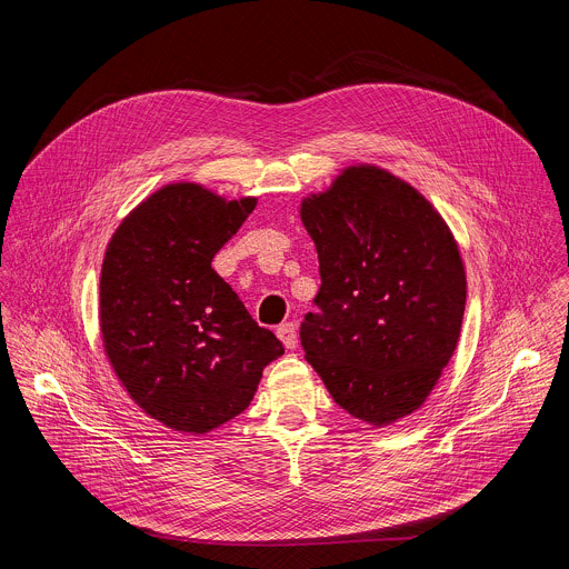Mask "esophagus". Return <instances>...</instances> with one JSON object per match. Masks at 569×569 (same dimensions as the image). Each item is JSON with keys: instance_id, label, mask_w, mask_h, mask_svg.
<instances>
[{"instance_id": "34e87169", "label": "esophagus", "mask_w": 569, "mask_h": 569, "mask_svg": "<svg viewBox=\"0 0 569 569\" xmlns=\"http://www.w3.org/2000/svg\"><path fill=\"white\" fill-rule=\"evenodd\" d=\"M277 336H279V340L283 342L286 349H295L297 347V327H295L292 321L281 323V327L277 329Z\"/></svg>"}]
</instances>
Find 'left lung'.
<instances>
[{"label": "left lung", "mask_w": 569, "mask_h": 569, "mask_svg": "<svg viewBox=\"0 0 569 569\" xmlns=\"http://www.w3.org/2000/svg\"><path fill=\"white\" fill-rule=\"evenodd\" d=\"M315 240L319 312L306 360L353 419L382 428L417 412L461 333L466 268L435 204L376 164L340 171L299 207Z\"/></svg>", "instance_id": "1"}]
</instances>
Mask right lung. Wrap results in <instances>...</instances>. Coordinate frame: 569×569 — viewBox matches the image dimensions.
I'll return each mask as SVG.
<instances>
[{"label": "right lung", "mask_w": 569, "mask_h": 569, "mask_svg": "<svg viewBox=\"0 0 569 569\" xmlns=\"http://www.w3.org/2000/svg\"><path fill=\"white\" fill-rule=\"evenodd\" d=\"M198 182L141 200L112 233L99 288L106 356L128 396L176 432L207 435L248 408L263 369L283 356L213 257L254 211Z\"/></svg>", "instance_id": "obj_1"}]
</instances>
